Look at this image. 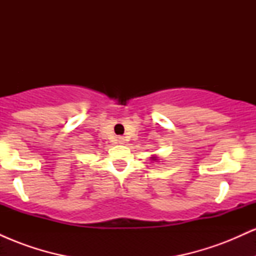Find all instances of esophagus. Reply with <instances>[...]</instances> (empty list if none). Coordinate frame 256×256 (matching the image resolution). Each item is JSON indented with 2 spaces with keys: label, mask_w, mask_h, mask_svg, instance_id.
I'll use <instances>...</instances> for the list:
<instances>
[{
  "label": "esophagus",
  "mask_w": 256,
  "mask_h": 256,
  "mask_svg": "<svg viewBox=\"0 0 256 256\" xmlns=\"http://www.w3.org/2000/svg\"><path fill=\"white\" fill-rule=\"evenodd\" d=\"M122 142H124V138L119 137V143H122Z\"/></svg>",
  "instance_id": "esophagus-1"
}]
</instances>
